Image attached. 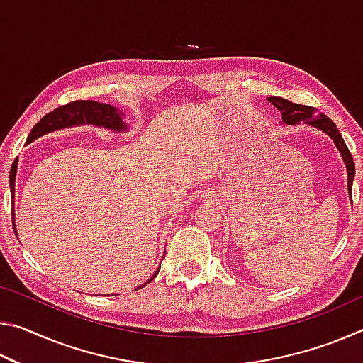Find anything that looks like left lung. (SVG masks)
Instances as JSON below:
<instances>
[{"instance_id": "1", "label": "left lung", "mask_w": 363, "mask_h": 363, "mask_svg": "<svg viewBox=\"0 0 363 363\" xmlns=\"http://www.w3.org/2000/svg\"><path fill=\"white\" fill-rule=\"evenodd\" d=\"M269 101L274 104L277 110H280L281 120L286 125H299L301 121L307 123V125L315 126L323 133H327L328 136L335 140L337 149H340L344 163H346L347 168V189L349 194L352 195V181L355 174V167H354V158L349 152L346 143L341 136V133L337 131V128L333 121H331L327 115L320 113L317 108L309 107V106H301V104H294L284 97H269Z\"/></svg>"}]
</instances>
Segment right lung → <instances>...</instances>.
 <instances>
[{"mask_svg": "<svg viewBox=\"0 0 363 363\" xmlns=\"http://www.w3.org/2000/svg\"><path fill=\"white\" fill-rule=\"evenodd\" d=\"M121 115H123L121 110L115 108L113 106H110V104H101L96 101H73V102L65 104V106L54 108L52 112H49L43 116V118L33 126V130H32V133H30V136L27 139V144H30L35 139H38L40 136H43V134H48V133L56 131V130H60V128H67V126L84 125V123L86 125L104 126V128H107V130L121 131L126 128L125 121H121ZM16 173H17V160L12 163L11 176H9L12 203H14ZM12 223H14V208H12ZM160 267L157 269V272L153 274V277L147 280L145 284L140 285L139 288H143L147 284H150V281L155 279L157 274L160 272Z\"/></svg>", "mask_w": 363, "mask_h": 363, "instance_id": "1", "label": "right lung"}]
</instances>
